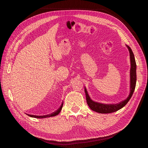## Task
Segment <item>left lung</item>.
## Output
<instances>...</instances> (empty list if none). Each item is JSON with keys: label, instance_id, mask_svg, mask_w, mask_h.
<instances>
[{"label": "left lung", "instance_id": "obj_1", "mask_svg": "<svg viewBox=\"0 0 148 148\" xmlns=\"http://www.w3.org/2000/svg\"><path fill=\"white\" fill-rule=\"evenodd\" d=\"M127 47L128 49L130 52V62H131V69H130V92L129 94L128 97L126 99L119 102V104H105L99 103L97 102L93 101L91 99L90 97L88 95V91L86 89L84 88V92L86 94V101L88 106L91 110L95 111L96 112L101 114H109L112 113L114 112L117 111L122 109L125 105H126L128 102L131 99L133 95V92L135 91L136 83V64L135 62V56L133 53V51L127 45Z\"/></svg>", "mask_w": 148, "mask_h": 148}]
</instances>
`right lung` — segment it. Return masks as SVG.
<instances>
[{"label": "right lung", "instance_id": "right-lung-1", "mask_svg": "<svg viewBox=\"0 0 148 148\" xmlns=\"http://www.w3.org/2000/svg\"><path fill=\"white\" fill-rule=\"evenodd\" d=\"M62 107H63V102H62V104H61V106L59 107V109H58L57 110H56L54 112H53L52 114H51L49 115H43V116H38V115H29L28 114V116L31 117H34V118H38V119H43V118H46V117H53V116H56L57 115L59 114L60 111L62 109Z\"/></svg>", "mask_w": 148, "mask_h": 148}]
</instances>
